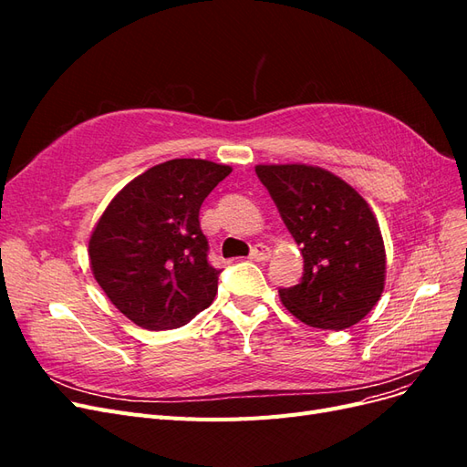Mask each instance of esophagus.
Returning a JSON list of instances; mask_svg holds the SVG:
<instances>
[{"mask_svg": "<svg viewBox=\"0 0 467 467\" xmlns=\"http://www.w3.org/2000/svg\"><path fill=\"white\" fill-rule=\"evenodd\" d=\"M249 259H253V261H268V259H271V249H268L263 244H259V245H255V247L251 249Z\"/></svg>", "mask_w": 467, "mask_h": 467, "instance_id": "obj_1", "label": "esophagus"}]
</instances>
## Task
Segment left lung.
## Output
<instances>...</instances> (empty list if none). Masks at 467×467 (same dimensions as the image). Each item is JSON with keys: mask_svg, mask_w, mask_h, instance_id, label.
Here are the masks:
<instances>
[{"mask_svg": "<svg viewBox=\"0 0 467 467\" xmlns=\"http://www.w3.org/2000/svg\"><path fill=\"white\" fill-rule=\"evenodd\" d=\"M304 255L300 285L280 288L288 312L317 329H347L378 304L386 280V249L368 202L321 167L257 165Z\"/></svg>", "mask_w": 467, "mask_h": 467, "instance_id": "8db88e82", "label": "left lung"}]
</instances>
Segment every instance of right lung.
<instances>
[{
	"label": "right lung",
	"mask_w": 467,
	"mask_h": 467,
	"mask_svg": "<svg viewBox=\"0 0 467 467\" xmlns=\"http://www.w3.org/2000/svg\"><path fill=\"white\" fill-rule=\"evenodd\" d=\"M232 167L169 160L110 201L89 237L95 280L120 314L150 331L175 329L206 309L220 271L208 263L199 212Z\"/></svg>",
	"instance_id": "add662e5"
}]
</instances>
